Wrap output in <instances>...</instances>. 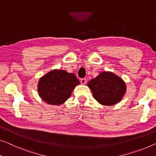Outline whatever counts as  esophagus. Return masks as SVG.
I'll list each match as a JSON object with an SVG mask.
<instances>
[{
  "mask_svg": "<svg viewBox=\"0 0 156 156\" xmlns=\"http://www.w3.org/2000/svg\"><path fill=\"white\" fill-rule=\"evenodd\" d=\"M86 82H87V80H86L85 78H81V79H80V83H81V84L85 85V83H86Z\"/></svg>",
  "mask_w": 156,
  "mask_h": 156,
  "instance_id": "1",
  "label": "esophagus"
}]
</instances>
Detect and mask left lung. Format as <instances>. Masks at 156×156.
I'll return each instance as SVG.
<instances>
[{
    "mask_svg": "<svg viewBox=\"0 0 156 156\" xmlns=\"http://www.w3.org/2000/svg\"><path fill=\"white\" fill-rule=\"evenodd\" d=\"M94 99L102 105L112 106L121 100L126 85L121 78L111 72H102L88 82Z\"/></svg>",
    "mask_w": 156,
    "mask_h": 156,
    "instance_id": "left-lung-1",
    "label": "left lung"
}]
</instances>
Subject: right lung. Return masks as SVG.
<instances>
[{
  "label": "right lung",
  "instance_id": "add662e5",
  "mask_svg": "<svg viewBox=\"0 0 156 156\" xmlns=\"http://www.w3.org/2000/svg\"><path fill=\"white\" fill-rule=\"evenodd\" d=\"M79 82L75 74L64 70L49 72L39 80L38 91L44 101L52 105H59L71 97Z\"/></svg>",
  "mask_w": 156,
  "mask_h": 156
}]
</instances>
